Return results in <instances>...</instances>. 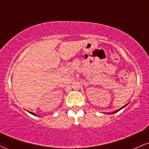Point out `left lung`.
<instances>
[{
    "label": "left lung",
    "instance_id": "left-lung-1",
    "mask_svg": "<svg viewBox=\"0 0 149 149\" xmlns=\"http://www.w3.org/2000/svg\"><path fill=\"white\" fill-rule=\"evenodd\" d=\"M127 104H125V106H123V107H121V108H120V109H118V110H117V111H114V112H110V113H107V114H114V113H116V112H118V111H120V110H121V109H123V108H124V107H126V106H127Z\"/></svg>",
    "mask_w": 149,
    "mask_h": 149
}]
</instances>
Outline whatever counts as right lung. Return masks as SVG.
<instances>
[{
    "label": "right lung",
    "mask_w": 149,
    "mask_h": 149,
    "mask_svg": "<svg viewBox=\"0 0 149 149\" xmlns=\"http://www.w3.org/2000/svg\"><path fill=\"white\" fill-rule=\"evenodd\" d=\"M29 112V113H30V114H33V115H35V116H37V115H36V114H35V113H33V112Z\"/></svg>",
    "instance_id": "add662e5"
}]
</instances>
